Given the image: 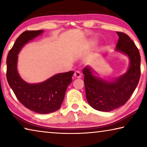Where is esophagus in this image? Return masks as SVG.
I'll return each instance as SVG.
<instances>
[{"mask_svg": "<svg viewBox=\"0 0 147 147\" xmlns=\"http://www.w3.org/2000/svg\"><path fill=\"white\" fill-rule=\"evenodd\" d=\"M74 78H81V76H82V74H81V73H80V71H76L74 72Z\"/></svg>", "mask_w": 147, "mask_h": 147, "instance_id": "1", "label": "esophagus"}]
</instances>
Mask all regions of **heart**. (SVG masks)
<instances>
[{"label": "heart", "mask_w": 147, "mask_h": 147, "mask_svg": "<svg viewBox=\"0 0 147 147\" xmlns=\"http://www.w3.org/2000/svg\"><path fill=\"white\" fill-rule=\"evenodd\" d=\"M91 43H94V41H91Z\"/></svg>", "instance_id": "obj_1"}]
</instances>
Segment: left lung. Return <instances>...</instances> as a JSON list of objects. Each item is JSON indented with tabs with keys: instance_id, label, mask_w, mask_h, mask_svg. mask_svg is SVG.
I'll list each match as a JSON object with an SVG mask.
<instances>
[{
	"instance_id": "1",
	"label": "left lung",
	"mask_w": 147,
	"mask_h": 147,
	"mask_svg": "<svg viewBox=\"0 0 147 147\" xmlns=\"http://www.w3.org/2000/svg\"><path fill=\"white\" fill-rule=\"evenodd\" d=\"M117 34L119 38L115 51L129 58L127 71L110 80L94 75V71L89 66L82 71L86 98L89 105L96 110L106 112L123 106L128 100L141 75V56L138 49L128 35L120 32Z\"/></svg>"
}]
</instances>
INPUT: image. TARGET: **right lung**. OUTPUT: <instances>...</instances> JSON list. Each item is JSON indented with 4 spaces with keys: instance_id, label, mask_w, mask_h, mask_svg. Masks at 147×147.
Returning <instances> with one entry per match:
<instances>
[{
    "instance_id": "obj_1",
    "label": "right lung",
    "mask_w": 147,
    "mask_h": 147,
    "mask_svg": "<svg viewBox=\"0 0 147 147\" xmlns=\"http://www.w3.org/2000/svg\"><path fill=\"white\" fill-rule=\"evenodd\" d=\"M43 32L41 30L25 31L17 38L7 56L6 77L16 97L24 106L38 113L47 114L60 108L74 71L56 74L38 84L27 83L21 78L17 71L19 51Z\"/></svg>"
}]
</instances>
